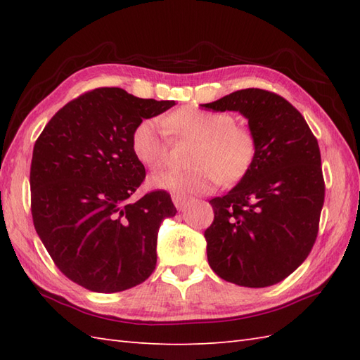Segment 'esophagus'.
<instances>
[{"instance_id": "1", "label": "esophagus", "mask_w": 360, "mask_h": 360, "mask_svg": "<svg viewBox=\"0 0 360 360\" xmlns=\"http://www.w3.org/2000/svg\"><path fill=\"white\" fill-rule=\"evenodd\" d=\"M172 200H173V204L176 205V209H178V210H184L187 202H188V198L186 195H182V193H173Z\"/></svg>"}]
</instances>
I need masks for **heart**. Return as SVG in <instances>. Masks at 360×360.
Returning a JSON list of instances; mask_svg holds the SVG:
<instances>
[{"label":"heart","mask_w":360,"mask_h":360,"mask_svg":"<svg viewBox=\"0 0 360 360\" xmlns=\"http://www.w3.org/2000/svg\"><path fill=\"white\" fill-rule=\"evenodd\" d=\"M165 129L176 139L195 141L190 153V170L153 173L148 186L173 193H209L221 181L235 184L254 165L257 137L248 127L235 124L229 112L182 106L162 119ZM131 151L141 164L159 168L167 159V141L155 119H143L131 133Z\"/></svg>","instance_id":"obj_1"}]
</instances>
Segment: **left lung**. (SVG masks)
<instances>
[{"label":"left lung","mask_w":360,"mask_h":360,"mask_svg":"<svg viewBox=\"0 0 360 360\" xmlns=\"http://www.w3.org/2000/svg\"><path fill=\"white\" fill-rule=\"evenodd\" d=\"M201 106L238 111L257 137L249 173L210 200L209 264L238 286H272L307 259L317 238L325 200L317 139L302 114L271 91L241 89Z\"/></svg>","instance_id":"obj_1"}]
</instances>
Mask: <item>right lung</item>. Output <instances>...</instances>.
I'll use <instances>...</instances> for the list:
<instances>
[{"label": "right lung", "instance_id": "1", "mask_svg": "<svg viewBox=\"0 0 360 360\" xmlns=\"http://www.w3.org/2000/svg\"><path fill=\"white\" fill-rule=\"evenodd\" d=\"M174 101L97 88L56 112L34 145L30 209L35 231L68 278L94 292H120L156 266L158 232L176 215L156 190L129 202L145 179L131 133Z\"/></svg>", "mask_w": 360, "mask_h": 360}]
</instances>
